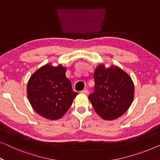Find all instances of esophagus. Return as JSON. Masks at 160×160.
Here are the masks:
<instances>
[{
  "label": "esophagus",
  "instance_id": "obj_1",
  "mask_svg": "<svg viewBox=\"0 0 160 160\" xmlns=\"http://www.w3.org/2000/svg\"><path fill=\"white\" fill-rule=\"evenodd\" d=\"M80 92H81V93H82V94L88 95V93H89V91H88V90H82V91H81Z\"/></svg>",
  "mask_w": 160,
  "mask_h": 160
}]
</instances>
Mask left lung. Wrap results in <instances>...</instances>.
<instances>
[{
    "mask_svg": "<svg viewBox=\"0 0 160 160\" xmlns=\"http://www.w3.org/2000/svg\"><path fill=\"white\" fill-rule=\"evenodd\" d=\"M94 92L88 96L95 112L106 121L120 117L128 110L134 96L132 78L118 67L95 68Z\"/></svg>",
    "mask_w": 160,
    "mask_h": 160,
    "instance_id": "left-lung-1",
    "label": "left lung"
}]
</instances>
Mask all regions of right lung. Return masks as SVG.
Instances as JSON below:
<instances>
[{"label": "right lung", "instance_id": "1", "mask_svg": "<svg viewBox=\"0 0 160 160\" xmlns=\"http://www.w3.org/2000/svg\"><path fill=\"white\" fill-rule=\"evenodd\" d=\"M66 68L47 64L31 76L27 84V96L38 114L49 120L65 115L78 93L74 92L65 75Z\"/></svg>", "mask_w": 160, "mask_h": 160}]
</instances>
